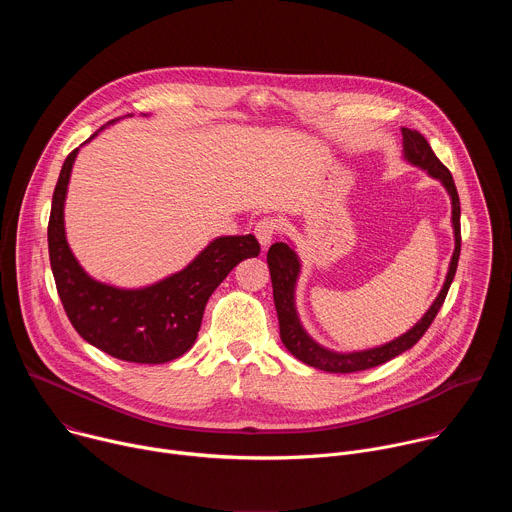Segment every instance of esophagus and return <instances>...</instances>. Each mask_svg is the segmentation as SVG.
Returning <instances> with one entry per match:
<instances>
[{"mask_svg":"<svg viewBox=\"0 0 512 512\" xmlns=\"http://www.w3.org/2000/svg\"><path fill=\"white\" fill-rule=\"evenodd\" d=\"M275 231H277V223L273 221V218H261V221H259V223L255 225V229H253L255 237H257V241L261 243L263 249L269 247V243H271Z\"/></svg>","mask_w":512,"mask_h":512,"instance_id":"34e87169","label":"esophagus"}]
</instances>
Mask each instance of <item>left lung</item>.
Wrapping results in <instances>:
<instances>
[{
  "label": "left lung",
  "mask_w": 512,
  "mask_h": 512,
  "mask_svg": "<svg viewBox=\"0 0 512 512\" xmlns=\"http://www.w3.org/2000/svg\"><path fill=\"white\" fill-rule=\"evenodd\" d=\"M401 133H403V160L440 182L446 188L450 202H452L454 253H452V259L448 265L444 285L440 289V294H437V298L433 300V304L427 308V312L405 334L397 336L391 342L375 346V348L338 352V350L326 348L320 342H316L308 334V330L304 328V324L300 320L298 306H296V289H298V279L302 273V261L296 253L294 243L271 245L267 251V265H269V273H271L273 302H275V310H277L281 342L298 360L306 362L308 367H314V369H320L326 373H356V371H367V369L379 367V364L403 354L413 344H417V340L425 334V330L429 328V324L433 322L437 312H440L448 289L454 281L458 257H460V198H458L454 178H452L450 170L440 160H437V156L431 150V145L419 131L401 127Z\"/></svg>",
  "instance_id": "1"
}]
</instances>
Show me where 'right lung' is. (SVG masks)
I'll use <instances>...</instances> for the list:
<instances>
[{
  "mask_svg": "<svg viewBox=\"0 0 512 512\" xmlns=\"http://www.w3.org/2000/svg\"><path fill=\"white\" fill-rule=\"evenodd\" d=\"M125 117L109 121L83 145ZM79 150L62 164L48 223L50 265L64 312L89 344L119 360L170 362L194 346L212 291L243 259L259 255V243L253 235L216 237L184 269L143 287L95 279L72 253L64 229L66 192Z\"/></svg>",
  "mask_w": 512,
  "mask_h": 512,
  "instance_id": "obj_1",
  "label": "right lung"
}]
</instances>
